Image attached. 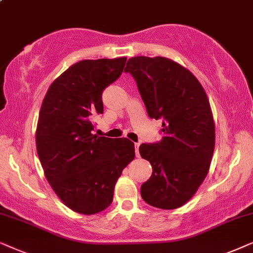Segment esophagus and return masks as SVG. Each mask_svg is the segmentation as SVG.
Listing matches in <instances>:
<instances>
[{"mask_svg": "<svg viewBox=\"0 0 253 253\" xmlns=\"http://www.w3.org/2000/svg\"><path fill=\"white\" fill-rule=\"evenodd\" d=\"M139 147H140V143H135V144H134V148H135V155H136V157L140 156Z\"/></svg>", "mask_w": 253, "mask_h": 253, "instance_id": "esophagus-1", "label": "esophagus"}]
</instances>
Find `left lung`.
Wrapping results in <instances>:
<instances>
[{
	"mask_svg": "<svg viewBox=\"0 0 253 253\" xmlns=\"http://www.w3.org/2000/svg\"><path fill=\"white\" fill-rule=\"evenodd\" d=\"M125 72L135 79L148 116L163 119L161 142L140 146L153 173L141 186L150 206L176 210L187 203L210 171L215 124L210 100L190 70L163 56H135Z\"/></svg>",
	"mask_w": 253,
	"mask_h": 253,
	"instance_id": "left-lung-1",
	"label": "left lung"
}]
</instances>
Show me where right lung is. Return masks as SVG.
Returning a JSON list of instances; mask_svg holds the SVG:
<instances>
[{"label": "right lung", "mask_w": 253, "mask_h": 253, "mask_svg": "<svg viewBox=\"0 0 253 253\" xmlns=\"http://www.w3.org/2000/svg\"><path fill=\"white\" fill-rule=\"evenodd\" d=\"M127 58L82 60L47 90L39 111L36 146L46 179L76 213L106 210L123 170L135 157L126 137L93 134V118L104 111L102 93L119 79Z\"/></svg>", "instance_id": "add662e5"}]
</instances>
